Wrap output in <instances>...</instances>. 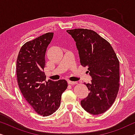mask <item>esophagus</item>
Masks as SVG:
<instances>
[{
	"label": "esophagus",
	"instance_id": "esophagus-1",
	"mask_svg": "<svg viewBox=\"0 0 135 135\" xmlns=\"http://www.w3.org/2000/svg\"><path fill=\"white\" fill-rule=\"evenodd\" d=\"M68 84H69V85H74L77 84V82H73V81L69 80V81H68Z\"/></svg>",
	"mask_w": 135,
	"mask_h": 135
}]
</instances>
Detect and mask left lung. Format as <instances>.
Here are the masks:
<instances>
[{"label":"left lung","mask_w":135,"mask_h":135,"mask_svg":"<svg viewBox=\"0 0 135 135\" xmlns=\"http://www.w3.org/2000/svg\"><path fill=\"white\" fill-rule=\"evenodd\" d=\"M75 40L80 62L88 67L92 80L86 84L90 93L81 106L93 115L104 113L115 100L119 90V61L110 44L94 31L67 30Z\"/></svg>","instance_id":"1"}]
</instances>
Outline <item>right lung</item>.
<instances>
[{
	"label": "right lung",
	"instance_id": "right-lung-1",
	"mask_svg": "<svg viewBox=\"0 0 135 135\" xmlns=\"http://www.w3.org/2000/svg\"><path fill=\"white\" fill-rule=\"evenodd\" d=\"M48 32L22 46L16 61V76L22 95L37 113L44 117L60 107L62 93L68 87L64 79L45 81V55L52 40Z\"/></svg>",
	"mask_w": 135,
	"mask_h": 135
}]
</instances>
